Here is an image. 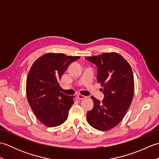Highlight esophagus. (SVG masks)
<instances>
[{
  "instance_id": "obj_1",
  "label": "esophagus",
  "mask_w": 159,
  "mask_h": 159,
  "mask_svg": "<svg viewBox=\"0 0 159 159\" xmlns=\"http://www.w3.org/2000/svg\"><path fill=\"white\" fill-rule=\"evenodd\" d=\"M77 98H78V99H79V100H83V99H85L87 96L81 95V94H79V95L77 96Z\"/></svg>"
}]
</instances>
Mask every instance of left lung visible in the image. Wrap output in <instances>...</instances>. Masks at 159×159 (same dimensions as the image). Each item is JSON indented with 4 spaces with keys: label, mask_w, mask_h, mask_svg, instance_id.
I'll return each mask as SVG.
<instances>
[{
    "label": "left lung",
    "mask_w": 159,
    "mask_h": 159,
    "mask_svg": "<svg viewBox=\"0 0 159 159\" xmlns=\"http://www.w3.org/2000/svg\"><path fill=\"white\" fill-rule=\"evenodd\" d=\"M85 59L98 67L97 80L103 87L104 94L101 102L91 97L93 107L87 111V122L98 130H109L123 119L133 100V70L127 61L117 52L102 53Z\"/></svg>",
    "instance_id": "1"
}]
</instances>
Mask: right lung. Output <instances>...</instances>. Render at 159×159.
Listing matches in <instances>:
<instances>
[{"instance_id": "obj_1", "label": "right lung", "mask_w": 159, "mask_h": 159, "mask_svg": "<svg viewBox=\"0 0 159 159\" xmlns=\"http://www.w3.org/2000/svg\"><path fill=\"white\" fill-rule=\"evenodd\" d=\"M79 58L48 52L30 68L26 85L27 100L37 118L46 126H59L67 120L74 96L61 92L59 81L70 64Z\"/></svg>"}]
</instances>
